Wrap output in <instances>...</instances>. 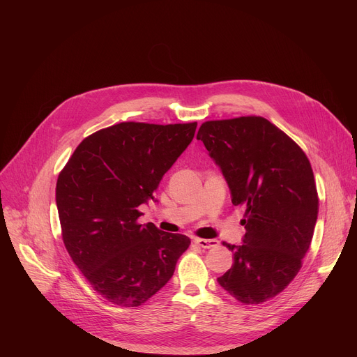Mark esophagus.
I'll return each mask as SVG.
<instances>
[{"label": "esophagus", "instance_id": "obj_1", "mask_svg": "<svg viewBox=\"0 0 357 357\" xmlns=\"http://www.w3.org/2000/svg\"><path fill=\"white\" fill-rule=\"evenodd\" d=\"M195 244H197L199 247L202 248H212V247H218L219 245V241L215 240V238H195Z\"/></svg>", "mask_w": 357, "mask_h": 357}]
</instances>
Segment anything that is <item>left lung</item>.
Returning a JSON list of instances; mask_svg holds the SVG:
<instances>
[{
    "label": "left lung",
    "instance_id": "obj_1",
    "mask_svg": "<svg viewBox=\"0 0 357 357\" xmlns=\"http://www.w3.org/2000/svg\"><path fill=\"white\" fill-rule=\"evenodd\" d=\"M220 168L234 206L245 208L243 244L225 243L233 266L219 285L260 303L295 278L318 218V193L303 151L263 117L203 123L196 135Z\"/></svg>",
    "mask_w": 357,
    "mask_h": 357
}]
</instances>
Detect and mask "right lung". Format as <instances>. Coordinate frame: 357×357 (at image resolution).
Listing matches in <instances>:
<instances>
[{
	"instance_id": "1",
	"label": "right lung",
	"mask_w": 357,
	"mask_h": 357,
	"mask_svg": "<svg viewBox=\"0 0 357 357\" xmlns=\"http://www.w3.org/2000/svg\"><path fill=\"white\" fill-rule=\"evenodd\" d=\"M196 123H120L84 138L56 183L63 243L91 287L138 307L174 275L190 240L152 223L138 206L155 200L162 176L192 142Z\"/></svg>"
}]
</instances>
